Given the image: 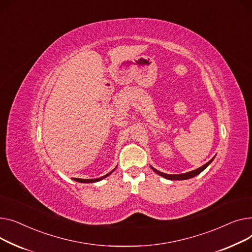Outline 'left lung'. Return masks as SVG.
<instances>
[{
    "label": "left lung",
    "mask_w": 252,
    "mask_h": 252,
    "mask_svg": "<svg viewBox=\"0 0 252 252\" xmlns=\"http://www.w3.org/2000/svg\"><path fill=\"white\" fill-rule=\"evenodd\" d=\"M216 157V156H215ZM215 157L210 160V161H208L206 162V164H204L203 166H201V167H199L198 169H196V170H193V171H190V172H187V173H183V174H173V175H171V174H165V173H162V172H159V171H158L157 169H155L153 166H151V168L153 169V171L155 172V173H157L158 175H159V176H161V177H164V178H166V179H168V180H187V179H190V178H193V177H195V176H197L198 174H200L206 167H208L211 162L214 160V158H215Z\"/></svg>",
    "instance_id": "left-lung-1"
}]
</instances>
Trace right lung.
<instances>
[{
  "label": "right lung",
  "mask_w": 252,
  "mask_h": 252,
  "mask_svg": "<svg viewBox=\"0 0 252 252\" xmlns=\"http://www.w3.org/2000/svg\"><path fill=\"white\" fill-rule=\"evenodd\" d=\"M116 168H117V167H116ZM116 168H115L113 171H111L110 173H108L107 175L101 176V177H99V178H96V179H79V178H73V180H74V181H77V182H79V183H94V182H98V181H100V180H102V179L107 178L108 176H110V175L116 170Z\"/></svg>",
  "instance_id": "obj_1"
}]
</instances>
